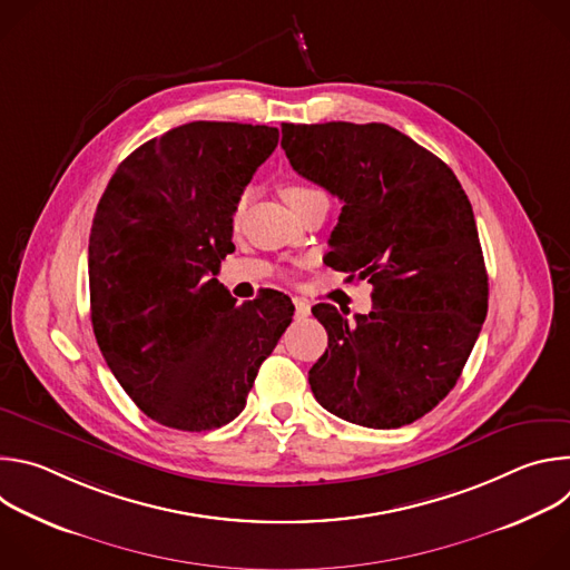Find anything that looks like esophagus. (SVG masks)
Segmentation results:
<instances>
[{"label":"esophagus","mask_w":570,"mask_h":570,"mask_svg":"<svg viewBox=\"0 0 570 570\" xmlns=\"http://www.w3.org/2000/svg\"><path fill=\"white\" fill-rule=\"evenodd\" d=\"M293 304H295V315H297V317H306V315L311 313V304H308V302H304V299L295 297V299H293Z\"/></svg>","instance_id":"obj_1"}]
</instances>
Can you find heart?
Returning a JSON list of instances; mask_svg holds the SVG:
<instances>
[{
	"label": "heart",
	"instance_id": "heart-1",
	"mask_svg": "<svg viewBox=\"0 0 570 570\" xmlns=\"http://www.w3.org/2000/svg\"><path fill=\"white\" fill-rule=\"evenodd\" d=\"M317 194H322V191H317V189H313V187H308V185H302V183H286L284 187H282V196H284V200L288 203V205H297V203H302V200H306V198H311V196H317ZM243 207V200L238 203V209Z\"/></svg>",
	"mask_w": 570,
	"mask_h": 570
}]
</instances>
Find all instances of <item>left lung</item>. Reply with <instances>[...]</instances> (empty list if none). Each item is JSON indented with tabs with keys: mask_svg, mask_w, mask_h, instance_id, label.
Masks as SVG:
<instances>
[{
	"mask_svg": "<svg viewBox=\"0 0 570 570\" xmlns=\"http://www.w3.org/2000/svg\"><path fill=\"white\" fill-rule=\"evenodd\" d=\"M282 148L343 200L324 264L374 286V308L354 322L313 306L330 350L308 370L311 390L345 422L413 424L453 390L487 315L471 203L440 157L385 124H282Z\"/></svg>",
	"mask_w": 570,
	"mask_h": 570,
	"instance_id": "8db88e82",
	"label": "left lung"
}]
</instances>
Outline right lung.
<instances>
[{
    "label": "right lung",
    "instance_id": "1",
    "mask_svg": "<svg viewBox=\"0 0 570 570\" xmlns=\"http://www.w3.org/2000/svg\"><path fill=\"white\" fill-rule=\"evenodd\" d=\"M277 139L271 126H178L132 150L99 200L88 257L95 336L126 394L161 426L232 422L293 320L284 293L236 304L216 279L240 194Z\"/></svg>",
    "mask_w": 570,
    "mask_h": 570
}]
</instances>
